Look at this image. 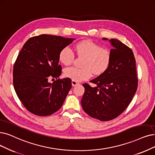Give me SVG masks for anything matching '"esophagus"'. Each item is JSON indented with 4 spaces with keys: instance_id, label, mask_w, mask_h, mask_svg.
Here are the masks:
<instances>
[{
    "instance_id": "obj_1",
    "label": "esophagus",
    "mask_w": 155,
    "mask_h": 155,
    "mask_svg": "<svg viewBox=\"0 0 155 155\" xmlns=\"http://www.w3.org/2000/svg\"><path fill=\"white\" fill-rule=\"evenodd\" d=\"M78 84H79V83H78L77 81H74V80H72V85L73 86H76V85H78Z\"/></svg>"
}]
</instances>
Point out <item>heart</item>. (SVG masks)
<instances>
[{
    "mask_svg": "<svg viewBox=\"0 0 155 155\" xmlns=\"http://www.w3.org/2000/svg\"><path fill=\"white\" fill-rule=\"evenodd\" d=\"M75 50L79 56H84L83 68L69 67L64 69V75L74 81H82L89 79L94 72L101 75L106 71L110 65L111 54L107 49L102 48L96 42L84 40L78 42ZM74 54L69 46L64 47L60 51L58 58L65 65L71 64L74 60Z\"/></svg>",
    "mask_w": 155,
    "mask_h": 155,
    "instance_id": "obj_1",
    "label": "heart"
}]
</instances>
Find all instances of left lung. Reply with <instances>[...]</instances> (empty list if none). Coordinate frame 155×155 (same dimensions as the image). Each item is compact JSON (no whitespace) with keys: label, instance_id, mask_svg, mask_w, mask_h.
I'll return each mask as SVG.
<instances>
[{"label":"left lung","instance_id":"1","mask_svg":"<svg viewBox=\"0 0 155 155\" xmlns=\"http://www.w3.org/2000/svg\"><path fill=\"white\" fill-rule=\"evenodd\" d=\"M103 40H108L103 38ZM111 59L108 69L90 81L95 87L84 83L81 106L94 118L106 121L120 115L131 102L137 89L135 59L132 49L115 39L109 40Z\"/></svg>","mask_w":155,"mask_h":155}]
</instances>
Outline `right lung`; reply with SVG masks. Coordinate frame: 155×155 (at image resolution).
Wrapping results in <instances>:
<instances>
[{
  "label": "right lung",
  "instance_id": "right-lung-1",
  "mask_svg": "<svg viewBox=\"0 0 155 155\" xmlns=\"http://www.w3.org/2000/svg\"><path fill=\"white\" fill-rule=\"evenodd\" d=\"M74 39L42 34L30 38L13 67V85L23 106L34 114L49 116L60 109L72 87L70 78L57 79L61 73L59 53ZM56 78L52 84L49 78Z\"/></svg>",
  "mask_w": 155,
  "mask_h": 155
}]
</instances>
